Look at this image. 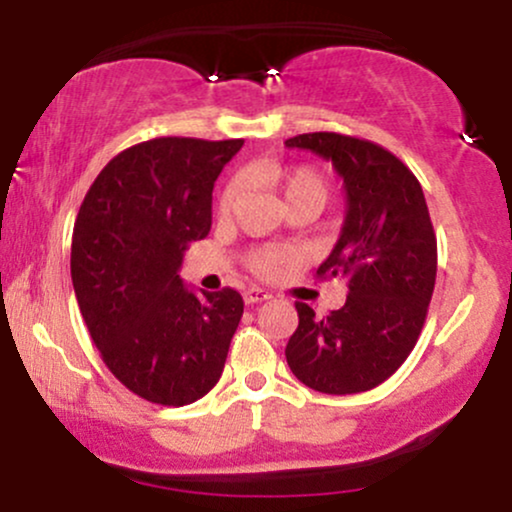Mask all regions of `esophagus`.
Instances as JSON below:
<instances>
[{
  "instance_id": "1",
  "label": "esophagus",
  "mask_w": 512,
  "mask_h": 512,
  "mask_svg": "<svg viewBox=\"0 0 512 512\" xmlns=\"http://www.w3.org/2000/svg\"><path fill=\"white\" fill-rule=\"evenodd\" d=\"M243 298H245V303H248V305H255V303L267 301V298H272V296H269V293L264 291V289H257V286H250V289H245Z\"/></svg>"
}]
</instances>
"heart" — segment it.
Listing matches in <instances>:
<instances>
[{
	"label": "heart",
	"instance_id": "obj_1",
	"mask_svg": "<svg viewBox=\"0 0 512 512\" xmlns=\"http://www.w3.org/2000/svg\"><path fill=\"white\" fill-rule=\"evenodd\" d=\"M252 178L267 182V185L279 187L284 192V199L291 204H315L317 209L325 207L327 197H330V187H327V180L317 173L315 168L301 166V168H291V170H276V168H255L252 170ZM240 197V182H228L223 187L221 197H219V211L221 214H231V209L236 207ZM293 260L291 252L279 250V248H260L255 250L248 257L250 267L255 269L257 274L262 276H272L279 272L284 264H289Z\"/></svg>",
	"mask_w": 512,
	"mask_h": 512
}]
</instances>
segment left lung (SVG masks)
<instances>
[{
  "label": "left lung",
  "instance_id": "8db88e82",
  "mask_svg": "<svg viewBox=\"0 0 512 512\" xmlns=\"http://www.w3.org/2000/svg\"><path fill=\"white\" fill-rule=\"evenodd\" d=\"M286 146L332 161L344 180V226L317 276L349 286L346 303L327 317L296 303L286 361L325 395L373 390L407 361L436 286L438 245L424 190L395 154L366 139L313 132Z\"/></svg>",
  "mask_w": 512,
  "mask_h": 512
}]
</instances>
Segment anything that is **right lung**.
Wrapping results in <instances>:
<instances>
[{"label":"right lung","mask_w":512,"mask_h":512,"mask_svg":"<svg viewBox=\"0 0 512 512\" xmlns=\"http://www.w3.org/2000/svg\"><path fill=\"white\" fill-rule=\"evenodd\" d=\"M243 139L158 137L117 154L86 192L72 236V284L105 366L146 402L182 407L219 383L243 317L238 291L180 279L211 228V192Z\"/></svg>","instance_id":"1"}]
</instances>
